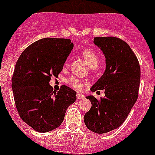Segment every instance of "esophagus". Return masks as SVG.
<instances>
[{"label": "esophagus", "instance_id": "1", "mask_svg": "<svg viewBox=\"0 0 155 155\" xmlns=\"http://www.w3.org/2000/svg\"><path fill=\"white\" fill-rule=\"evenodd\" d=\"M77 98H78V99H82V98H84V94H80V93H78L77 94Z\"/></svg>", "mask_w": 155, "mask_h": 155}]
</instances>
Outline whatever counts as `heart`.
<instances>
[{"label":"heart","instance_id":"b5f03b06","mask_svg":"<svg viewBox=\"0 0 155 155\" xmlns=\"http://www.w3.org/2000/svg\"><path fill=\"white\" fill-rule=\"evenodd\" d=\"M81 53L82 57H84V60L87 61L90 68H95L98 67L100 61L99 57H98L97 53L94 50H92L91 48H85V49H83L81 51ZM68 65V62L66 61L65 66ZM67 82H68V84L71 87H73L74 89L78 90V91L81 89L82 87H83V82H82V81L80 80L77 77H71V78L68 79Z\"/></svg>","mask_w":155,"mask_h":155}]
</instances>
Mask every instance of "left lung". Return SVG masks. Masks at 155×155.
Segmentation results:
<instances>
[{
    "mask_svg": "<svg viewBox=\"0 0 155 155\" xmlns=\"http://www.w3.org/2000/svg\"><path fill=\"white\" fill-rule=\"evenodd\" d=\"M94 43L103 52L106 68L91 91L104 90L105 97H86L91 108L84 120L90 130L102 134L120 127L130 113L138 98L140 68L135 53L123 39L94 37Z\"/></svg>",
    "mask_w": 155,
    "mask_h": 155,
    "instance_id": "1",
    "label": "left lung"
}]
</instances>
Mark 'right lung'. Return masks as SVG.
Returning <instances> with one entry per match:
<instances>
[{
    "label": "right lung",
    "instance_id": "add662e5",
    "mask_svg": "<svg viewBox=\"0 0 155 155\" xmlns=\"http://www.w3.org/2000/svg\"><path fill=\"white\" fill-rule=\"evenodd\" d=\"M74 47L70 39L44 38L22 52L16 63L12 86L21 120L35 130L51 131L62 124L68 106L76 101V91L62 85L57 92L49 84L58 77Z\"/></svg>",
    "mask_w": 155,
    "mask_h": 155
}]
</instances>
